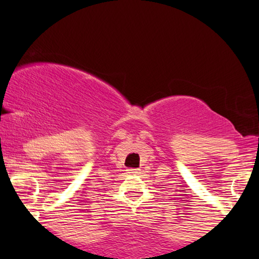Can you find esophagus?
I'll return each mask as SVG.
<instances>
[{"label":"esophagus","mask_w":259,"mask_h":259,"mask_svg":"<svg viewBox=\"0 0 259 259\" xmlns=\"http://www.w3.org/2000/svg\"><path fill=\"white\" fill-rule=\"evenodd\" d=\"M127 173H130V175H139L140 169L139 168H128L127 169Z\"/></svg>","instance_id":"1"}]
</instances>
